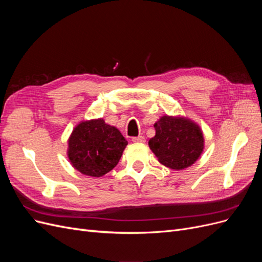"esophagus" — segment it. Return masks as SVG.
Segmentation results:
<instances>
[{"label":"esophagus","mask_w":262,"mask_h":262,"mask_svg":"<svg viewBox=\"0 0 262 262\" xmlns=\"http://www.w3.org/2000/svg\"><path fill=\"white\" fill-rule=\"evenodd\" d=\"M132 141L134 143H145V138L143 136H139L136 138H132Z\"/></svg>","instance_id":"esophagus-1"}]
</instances>
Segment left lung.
I'll use <instances>...</instances> for the list:
<instances>
[{
	"label": "left lung",
	"instance_id": "obj_1",
	"mask_svg": "<svg viewBox=\"0 0 262 262\" xmlns=\"http://www.w3.org/2000/svg\"><path fill=\"white\" fill-rule=\"evenodd\" d=\"M155 137L148 146L164 166L185 169L196 162L203 152V133L192 120L185 117L163 116L155 122Z\"/></svg>",
	"mask_w": 262,
	"mask_h": 262
}]
</instances>
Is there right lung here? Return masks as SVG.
Returning <instances> with one entry per match:
<instances>
[{"instance_id": "right-lung-1", "label": "right lung", "mask_w": 262, "mask_h": 262, "mask_svg": "<svg viewBox=\"0 0 262 262\" xmlns=\"http://www.w3.org/2000/svg\"><path fill=\"white\" fill-rule=\"evenodd\" d=\"M68 143V157L73 167L83 175L101 177L116 167L128 141L116 126L99 118L78 123Z\"/></svg>"}]
</instances>
